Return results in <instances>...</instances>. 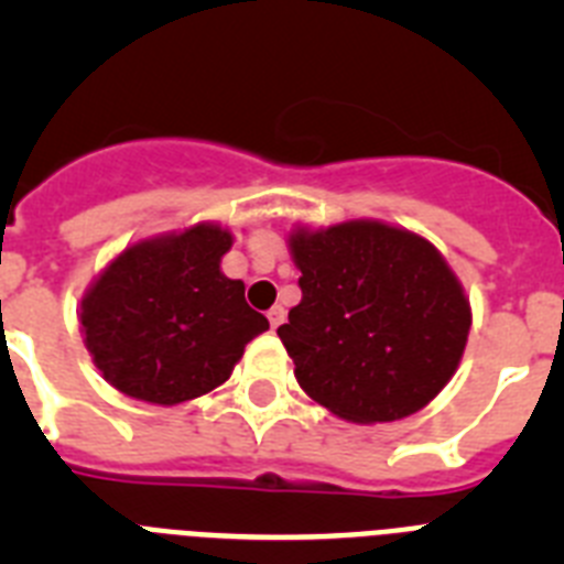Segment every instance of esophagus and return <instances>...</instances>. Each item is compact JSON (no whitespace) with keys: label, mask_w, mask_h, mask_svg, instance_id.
<instances>
[{"label":"esophagus","mask_w":564,"mask_h":564,"mask_svg":"<svg viewBox=\"0 0 564 564\" xmlns=\"http://www.w3.org/2000/svg\"><path fill=\"white\" fill-rule=\"evenodd\" d=\"M268 322H271V327L276 330V327L285 322V307H271V311H268Z\"/></svg>","instance_id":"1"}]
</instances>
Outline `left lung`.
I'll list each match as a JSON object with an SVG mask.
<instances>
[{
	"mask_svg": "<svg viewBox=\"0 0 564 564\" xmlns=\"http://www.w3.org/2000/svg\"><path fill=\"white\" fill-rule=\"evenodd\" d=\"M302 302L279 338L307 398L341 421L415 415L452 381L471 327L460 279L430 239L381 220L299 223Z\"/></svg>",
	"mask_w": 564,
	"mask_h": 564,
	"instance_id": "1",
	"label": "left lung"
}]
</instances>
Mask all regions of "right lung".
I'll return each mask as SVG.
<instances>
[{"instance_id": "1", "label": "right lung", "mask_w": 564, "mask_h": 564, "mask_svg": "<svg viewBox=\"0 0 564 564\" xmlns=\"http://www.w3.org/2000/svg\"><path fill=\"white\" fill-rule=\"evenodd\" d=\"M234 234L194 223L123 248L84 291V347L109 387L134 401L177 406L231 378L246 344L268 330L242 279L220 262Z\"/></svg>"}]
</instances>
